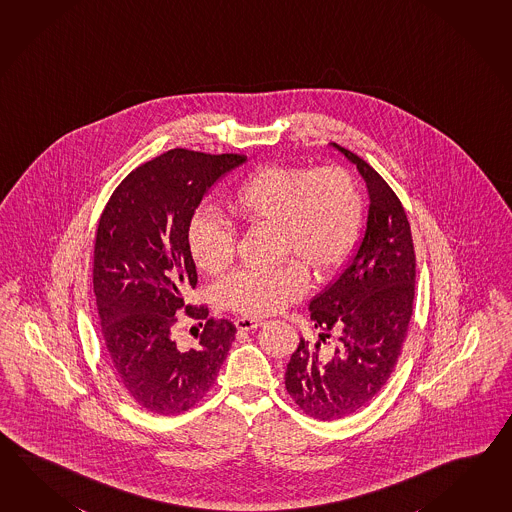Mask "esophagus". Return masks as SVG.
Here are the masks:
<instances>
[{"label":"esophagus","mask_w":512,"mask_h":512,"mask_svg":"<svg viewBox=\"0 0 512 512\" xmlns=\"http://www.w3.org/2000/svg\"><path fill=\"white\" fill-rule=\"evenodd\" d=\"M261 319L239 318L235 321V327L239 330H253L261 327Z\"/></svg>","instance_id":"1"}]
</instances>
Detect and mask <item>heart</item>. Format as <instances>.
Segmentation results:
<instances>
[{
	"mask_svg": "<svg viewBox=\"0 0 512 512\" xmlns=\"http://www.w3.org/2000/svg\"><path fill=\"white\" fill-rule=\"evenodd\" d=\"M228 211L244 226L273 228L277 259H294L268 272L235 273L222 286L229 308L268 316L305 294V268L316 279L340 268L360 229L362 200L340 167L307 172L266 165L240 180L229 194ZM187 244L196 266L209 275L226 272L235 257L233 229L209 211L191 220Z\"/></svg>",
	"mask_w": 512,
	"mask_h": 512,
	"instance_id": "obj_1",
	"label": "heart"
}]
</instances>
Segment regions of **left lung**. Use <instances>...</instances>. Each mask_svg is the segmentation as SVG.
I'll use <instances>...</instances> for the list:
<instances>
[{
  "label": "left lung",
  "mask_w": 512,
  "mask_h": 512,
  "mask_svg": "<svg viewBox=\"0 0 512 512\" xmlns=\"http://www.w3.org/2000/svg\"><path fill=\"white\" fill-rule=\"evenodd\" d=\"M362 174L369 211L360 248L334 283L308 305L318 343L299 340L284 386L299 408L336 421L364 408L384 387L408 334L415 297V250L408 216L378 172L351 150L330 143ZM334 329V352L320 343Z\"/></svg>",
  "instance_id": "obj_1"
}]
</instances>
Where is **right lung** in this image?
Returning a JSON list of instances; mask_svg holds the SVG:
<instances>
[{
    "label": "right lung",
    "instance_id": "1",
    "mask_svg": "<svg viewBox=\"0 0 512 512\" xmlns=\"http://www.w3.org/2000/svg\"><path fill=\"white\" fill-rule=\"evenodd\" d=\"M244 161L240 154L172 148L130 172L99 220L93 292L108 358L117 382L152 413L178 415L196 406L235 340L231 321L187 305L198 281L187 231L207 191ZM182 309L205 321L194 348H180L173 338Z\"/></svg>",
    "mask_w": 512,
    "mask_h": 512
}]
</instances>
